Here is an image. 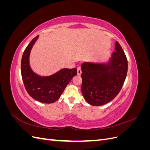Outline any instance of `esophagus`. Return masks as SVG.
Returning a JSON list of instances; mask_svg holds the SVG:
<instances>
[{
  "mask_svg": "<svg viewBox=\"0 0 150 150\" xmlns=\"http://www.w3.org/2000/svg\"><path fill=\"white\" fill-rule=\"evenodd\" d=\"M81 72H82V71H81V67H78V75H81Z\"/></svg>",
  "mask_w": 150,
  "mask_h": 150,
  "instance_id": "34e87169",
  "label": "esophagus"
}]
</instances>
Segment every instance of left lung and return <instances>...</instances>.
I'll use <instances>...</instances> for the list:
<instances>
[{
  "label": "left lung",
  "mask_w": 150,
  "mask_h": 150,
  "mask_svg": "<svg viewBox=\"0 0 150 150\" xmlns=\"http://www.w3.org/2000/svg\"><path fill=\"white\" fill-rule=\"evenodd\" d=\"M81 91L85 100L95 106L105 104L121 91L128 72V60L120 44L116 41L115 51L106 64L84 62L81 65Z\"/></svg>",
  "instance_id": "1"
}]
</instances>
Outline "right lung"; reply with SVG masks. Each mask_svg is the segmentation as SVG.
Instances as JSON below:
<instances>
[{
  "instance_id": "1",
  "label": "right lung",
  "mask_w": 150,
  "mask_h": 150,
  "mask_svg": "<svg viewBox=\"0 0 150 150\" xmlns=\"http://www.w3.org/2000/svg\"><path fill=\"white\" fill-rule=\"evenodd\" d=\"M39 35L25 48L21 60V74L27 92L33 99L42 103H52L60 98L72 78L77 75V69H62L49 76L42 77L33 71L29 65V55Z\"/></svg>"
}]
</instances>
